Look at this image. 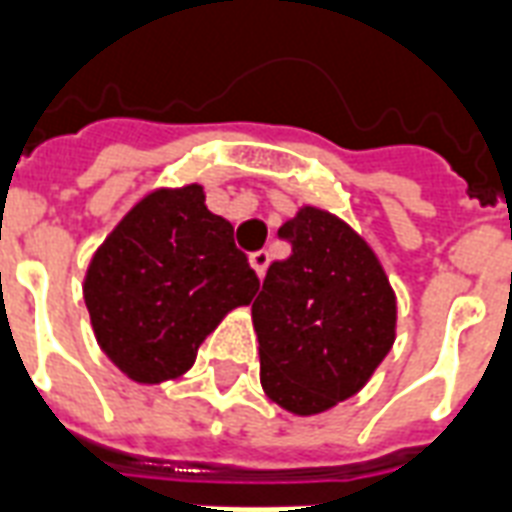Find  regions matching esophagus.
<instances>
[{"label": "esophagus", "mask_w": 512, "mask_h": 512, "mask_svg": "<svg viewBox=\"0 0 512 512\" xmlns=\"http://www.w3.org/2000/svg\"><path fill=\"white\" fill-rule=\"evenodd\" d=\"M249 263H252V268H255L257 276H263L266 274L268 263H271V255H268L266 249H257V252H252V255H249Z\"/></svg>", "instance_id": "obj_1"}]
</instances>
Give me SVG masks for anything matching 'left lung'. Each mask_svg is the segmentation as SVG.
Instances as JSON below:
<instances>
[{
	"label": "left lung",
	"instance_id": "left-lung-1",
	"mask_svg": "<svg viewBox=\"0 0 512 512\" xmlns=\"http://www.w3.org/2000/svg\"><path fill=\"white\" fill-rule=\"evenodd\" d=\"M287 260L268 266L252 304L260 382L293 415H317L369 382L396 339V295L347 222L304 206L279 227Z\"/></svg>",
	"mask_w": 512,
	"mask_h": 512
}]
</instances>
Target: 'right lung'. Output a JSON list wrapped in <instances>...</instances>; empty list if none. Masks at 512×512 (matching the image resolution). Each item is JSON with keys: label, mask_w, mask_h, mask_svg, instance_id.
<instances>
[{"label": "right lung", "mask_w": 512, "mask_h": 512, "mask_svg": "<svg viewBox=\"0 0 512 512\" xmlns=\"http://www.w3.org/2000/svg\"><path fill=\"white\" fill-rule=\"evenodd\" d=\"M260 279L211 214L200 184L154 189L94 252L83 301L102 352L143 385L176 380L227 312L255 298Z\"/></svg>", "instance_id": "right-lung-1"}]
</instances>
